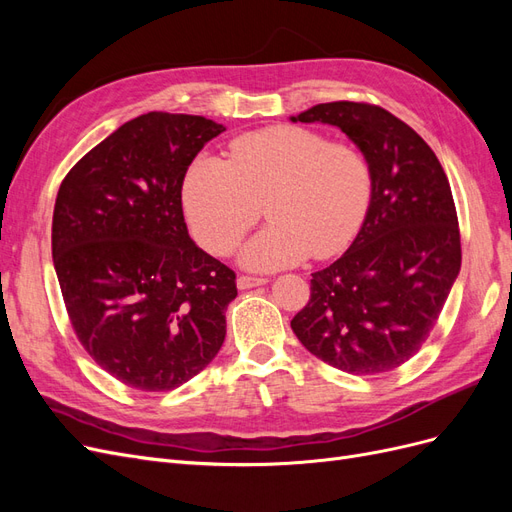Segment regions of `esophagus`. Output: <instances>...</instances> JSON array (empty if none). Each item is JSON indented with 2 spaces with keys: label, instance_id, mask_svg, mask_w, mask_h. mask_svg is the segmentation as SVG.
<instances>
[{
  "label": "esophagus",
  "instance_id": "1",
  "mask_svg": "<svg viewBox=\"0 0 512 512\" xmlns=\"http://www.w3.org/2000/svg\"><path fill=\"white\" fill-rule=\"evenodd\" d=\"M267 284V277H254V275H239L237 277V286L241 290H247V288H254V286H262Z\"/></svg>",
  "mask_w": 512,
  "mask_h": 512
}]
</instances>
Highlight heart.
Returning <instances> with one entry per match:
<instances>
[{
    "label": "heart",
    "instance_id": "obj_1",
    "mask_svg": "<svg viewBox=\"0 0 512 512\" xmlns=\"http://www.w3.org/2000/svg\"><path fill=\"white\" fill-rule=\"evenodd\" d=\"M181 198L198 241L226 256L262 215L271 224L243 247L252 269H280L346 250L371 200L361 149L303 126H269L230 141L226 162L200 156L185 170Z\"/></svg>",
    "mask_w": 512,
    "mask_h": 512
}]
</instances>
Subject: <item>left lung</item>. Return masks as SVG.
<instances>
[{
    "mask_svg": "<svg viewBox=\"0 0 512 512\" xmlns=\"http://www.w3.org/2000/svg\"><path fill=\"white\" fill-rule=\"evenodd\" d=\"M292 121L331 123L359 145L371 203L348 252L312 273L309 301L290 327L348 374L393 371L421 350L461 269L451 185L433 149L382 106L327 102Z\"/></svg>",
    "mask_w": 512,
    "mask_h": 512,
    "instance_id": "1",
    "label": "left lung"
}]
</instances>
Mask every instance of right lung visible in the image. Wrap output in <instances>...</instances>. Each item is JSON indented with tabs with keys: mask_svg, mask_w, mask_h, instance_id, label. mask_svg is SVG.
I'll return each instance as SVG.
<instances>
[{
	"mask_svg": "<svg viewBox=\"0 0 512 512\" xmlns=\"http://www.w3.org/2000/svg\"><path fill=\"white\" fill-rule=\"evenodd\" d=\"M224 126L147 113L76 162L53 211V265L81 346L130 389L164 393L200 374L226 337L237 275L190 239L181 185Z\"/></svg>",
	"mask_w": 512,
	"mask_h": 512,
	"instance_id": "obj_1",
	"label": "right lung"
}]
</instances>
